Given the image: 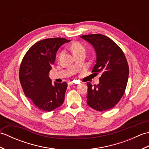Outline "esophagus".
<instances>
[{
	"label": "esophagus",
	"mask_w": 149,
	"mask_h": 149,
	"mask_svg": "<svg viewBox=\"0 0 149 149\" xmlns=\"http://www.w3.org/2000/svg\"><path fill=\"white\" fill-rule=\"evenodd\" d=\"M75 83H74V82H68V86H72V85H74Z\"/></svg>",
	"instance_id": "34e87169"
}]
</instances>
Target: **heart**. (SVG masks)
<instances>
[{"label": "heart", "mask_w": 149, "mask_h": 149, "mask_svg": "<svg viewBox=\"0 0 149 149\" xmlns=\"http://www.w3.org/2000/svg\"><path fill=\"white\" fill-rule=\"evenodd\" d=\"M72 50L73 51V53H75L78 51H80V50H84V47L82 45V44L79 42H74L72 44ZM61 55V53H60L58 57L59 58Z\"/></svg>", "instance_id": "obj_1"}]
</instances>
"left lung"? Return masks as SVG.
<instances>
[{"label": "left lung", "mask_w": 149, "mask_h": 149, "mask_svg": "<svg viewBox=\"0 0 149 149\" xmlns=\"http://www.w3.org/2000/svg\"><path fill=\"white\" fill-rule=\"evenodd\" d=\"M81 37L94 47L97 59L92 72L101 74L99 84L93 86L87 83V104L98 111L109 110L124 94L129 76L127 59L121 48L105 35L93 34Z\"/></svg>", "instance_id": "8db88e82"}]
</instances>
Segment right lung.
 <instances>
[{"mask_svg": "<svg viewBox=\"0 0 149 149\" xmlns=\"http://www.w3.org/2000/svg\"><path fill=\"white\" fill-rule=\"evenodd\" d=\"M70 41L63 38L40 40L27 50L22 61L19 79L24 93L43 111H52L64 102L67 83L52 84L49 74L58 49Z\"/></svg>", "mask_w": 149, "mask_h": 149, "instance_id": "right-lung-1", "label": "right lung"}]
</instances>
